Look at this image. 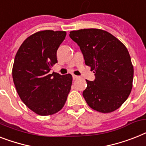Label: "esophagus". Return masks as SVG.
I'll use <instances>...</instances> for the list:
<instances>
[{
    "instance_id": "esophagus-1",
    "label": "esophagus",
    "mask_w": 146,
    "mask_h": 146,
    "mask_svg": "<svg viewBox=\"0 0 146 146\" xmlns=\"http://www.w3.org/2000/svg\"><path fill=\"white\" fill-rule=\"evenodd\" d=\"M73 79H74V80H76V79H79V76L73 75Z\"/></svg>"
}]
</instances>
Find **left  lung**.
<instances>
[{"label": "left lung", "mask_w": 146, "mask_h": 146, "mask_svg": "<svg viewBox=\"0 0 146 146\" xmlns=\"http://www.w3.org/2000/svg\"><path fill=\"white\" fill-rule=\"evenodd\" d=\"M83 54L85 64L95 76L87 82L82 95L88 105L100 112L118 109L132 89L133 67L128 51L109 32L90 28L70 32Z\"/></svg>", "instance_id": "1"}]
</instances>
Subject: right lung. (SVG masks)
Here are the masks:
<instances>
[{
	"instance_id": "add662e5",
	"label": "right lung",
	"mask_w": 146,
	"mask_h": 146,
	"mask_svg": "<svg viewBox=\"0 0 146 146\" xmlns=\"http://www.w3.org/2000/svg\"><path fill=\"white\" fill-rule=\"evenodd\" d=\"M65 31H42L26 39L15 54L13 79L18 94L30 110L49 115L62 109L72 85L70 74L49 73Z\"/></svg>"
}]
</instances>
